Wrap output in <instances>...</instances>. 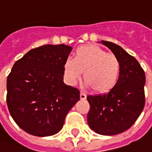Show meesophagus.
Masks as SVG:
<instances>
[{
  "label": "esophagus",
  "instance_id": "esophagus-1",
  "mask_svg": "<svg viewBox=\"0 0 152 152\" xmlns=\"http://www.w3.org/2000/svg\"><path fill=\"white\" fill-rule=\"evenodd\" d=\"M80 99H81V100H86V94H83V93H80Z\"/></svg>",
  "mask_w": 152,
  "mask_h": 152
}]
</instances>
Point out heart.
<instances>
[{"instance_id":"obj_1","label":"heart","mask_w":152,"mask_h":152,"mask_svg":"<svg viewBox=\"0 0 152 152\" xmlns=\"http://www.w3.org/2000/svg\"><path fill=\"white\" fill-rule=\"evenodd\" d=\"M121 63L112 53L97 45H81L74 52L72 59L63 64V73L70 85H75L83 72V81L98 94L110 92L117 82Z\"/></svg>"}]
</instances>
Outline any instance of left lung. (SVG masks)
I'll return each instance as SVG.
<instances>
[{"mask_svg":"<svg viewBox=\"0 0 152 152\" xmlns=\"http://www.w3.org/2000/svg\"><path fill=\"white\" fill-rule=\"evenodd\" d=\"M101 43L119 59L121 71L117 82L110 92L87 96L90 105L87 121L97 134L115 135L129 129L142 112L146 76L137 59L123 48L105 40Z\"/></svg>","mask_w":152,"mask_h":152,"instance_id":"left-lung-1","label":"left lung"}]
</instances>
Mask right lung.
<instances>
[{"label":"right lung","instance_id":"obj_1","mask_svg":"<svg viewBox=\"0 0 152 152\" xmlns=\"http://www.w3.org/2000/svg\"><path fill=\"white\" fill-rule=\"evenodd\" d=\"M72 47L45 45L32 49L14 64L7 77L6 102L15 123L28 134L58 133L80 100V91L63 82V64Z\"/></svg>","mask_w":152,"mask_h":152}]
</instances>
